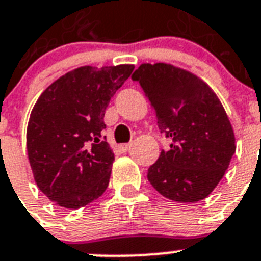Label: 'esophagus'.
<instances>
[{"label": "esophagus", "instance_id": "obj_1", "mask_svg": "<svg viewBox=\"0 0 261 261\" xmlns=\"http://www.w3.org/2000/svg\"><path fill=\"white\" fill-rule=\"evenodd\" d=\"M130 146H131L130 143H123V145H120L119 147H118V149H119L122 152H126L127 150L130 149Z\"/></svg>", "mask_w": 261, "mask_h": 261}]
</instances>
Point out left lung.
Returning <instances> with one entry per match:
<instances>
[{
  "instance_id": "8db88e82",
  "label": "left lung",
  "mask_w": 261,
  "mask_h": 261,
  "mask_svg": "<svg viewBox=\"0 0 261 261\" xmlns=\"http://www.w3.org/2000/svg\"><path fill=\"white\" fill-rule=\"evenodd\" d=\"M131 79L155 111L170 149L147 170L152 188L169 200L206 198L225 174L236 151L234 134L219 97L206 83L170 64H142Z\"/></svg>"
}]
</instances>
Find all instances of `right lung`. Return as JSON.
<instances>
[{
    "mask_svg": "<svg viewBox=\"0 0 261 261\" xmlns=\"http://www.w3.org/2000/svg\"><path fill=\"white\" fill-rule=\"evenodd\" d=\"M133 69L80 67L36 101L27 130L29 164L39 189L59 206L79 209L107 189L114 152L101 135L105 112Z\"/></svg>",
    "mask_w": 261,
    "mask_h": 261,
    "instance_id": "1",
    "label": "right lung"
}]
</instances>
